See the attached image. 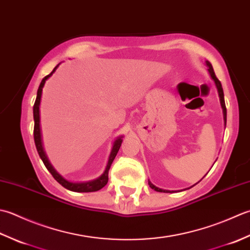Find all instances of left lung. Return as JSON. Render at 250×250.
Returning a JSON list of instances; mask_svg holds the SVG:
<instances>
[{
  "label": "left lung",
  "mask_w": 250,
  "mask_h": 250,
  "mask_svg": "<svg viewBox=\"0 0 250 250\" xmlns=\"http://www.w3.org/2000/svg\"><path fill=\"white\" fill-rule=\"evenodd\" d=\"M205 63H206V65H207V70H208V73H209V75H210V78L212 79V81L213 82H215V85H216V87H217V90H218V95H219V100H220V104H221V108H222V113H223V121H225V127H226V125H227V108H226V104H225V95H223V89H222V86H221V83H220V81H219L218 79H217V76H216V74H215V72H213V69H212V65H211V63L209 62V61L208 60H206L205 61ZM217 161V160H216ZM213 164H215V163H213ZM212 167V166H211ZM203 179V178H202ZM201 179V180H202ZM200 180V181H201ZM198 181V182H200ZM147 182H149V186H150V188L151 189H153L154 191H157V192H164V193H172V192H176V191H169V190H164V189H161V188H157V187H155L153 183H152L150 180H147ZM197 182V183H198ZM196 185V183H195ZM194 185V186H195ZM194 186H192V187H194ZM192 187H190V188H192ZM190 188H188V189H190ZM179 191V190H178Z\"/></svg>",
  "instance_id": "8db88e82"
}]
</instances>
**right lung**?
Masks as SVG:
<instances>
[{
  "instance_id": "1",
  "label": "right lung",
  "mask_w": 250,
  "mask_h": 250,
  "mask_svg": "<svg viewBox=\"0 0 250 250\" xmlns=\"http://www.w3.org/2000/svg\"><path fill=\"white\" fill-rule=\"evenodd\" d=\"M59 64L60 63L56 65L52 72H50L48 75L45 76V78L42 80V82H41L40 86H39L37 99H35L34 106H33V119H34L33 135H34L35 146H37L38 153L41 157V160L43 161L45 167H46L47 170L53 175V177L55 178V180L59 182L61 186L65 188V189H68L70 191H73V192H95V191H99L100 189H103V188L106 185V183H108V180H109L108 174H109L110 166L112 164V162H113V160L115 159L116 154H118V152L120 150V146L122 145V141H123L124 136H119L114 139L104 170L103 174H101L98 178H96V179H94V180L84 181V182H72V181H69L67 179H64V178L61 176L57 170L55 169L54 166L50 164V162H49L48 157L46 155V152H45L44 146H43L42 132H41V124H40V104H41V98H42V91H43V87L45 85V82H46V81L50 78V76L53 75L55 71L57 70V68L59 67Z\"/></svg>"
}]
</instances>
